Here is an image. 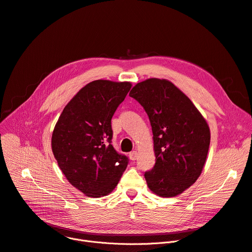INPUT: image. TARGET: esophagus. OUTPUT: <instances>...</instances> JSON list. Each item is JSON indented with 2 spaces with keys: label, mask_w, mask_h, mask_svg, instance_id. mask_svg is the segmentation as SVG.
<instances>
[{
  "label": "esophagus",
  "mask_w": 252,
  "mask_h": 252,
  "mask_svg": "<svg viewBox=\"0 0 252 252\" xmlns=\"http://www.w3.org/2000/svg\"><path fill=\"white\" fill-rule=\"evenodd\" d=\"M137 155H138L137 151H131V152H129V153H128L129 159H130V160H136V159H137Z\"/></svg>",
  "instance_id": "1"
}]
</instances>
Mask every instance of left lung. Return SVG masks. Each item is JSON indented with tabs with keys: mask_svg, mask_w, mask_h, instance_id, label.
Returning a JSON list of instances; mask_svg holds the SVG:
<instances>
[{
	"mask_svg": "<svg viewBox=\"0 0 252 252\" xmlns=\"http://www.w3.org/2000/svg\"><path fill=\"white\" fill-rule=\"evenodd\" d=\"M129 96L146 111L152 126L155 164L145 171L149 189L174 197L199 178L210 143L205 119L174 84L149 78L137 84Z\"/></svg>",
	"mask_w": 252,
	"mask_h": 252,
	"instance_id": "obj_1",
	"label": "left lung"
}]
</instances>
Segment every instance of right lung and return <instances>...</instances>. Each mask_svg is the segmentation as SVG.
Returning <instances> with one entry per match:
<instances>
[{
  "mask_svg": "<svg viewBox=\"0 0 252 252\" xmlns=\"http://www.w3.org/2000/svg\"><path fill=\"white\" fill-rule=\"evenodd\" d=\"M131 85L98 79L65 106L52 135V150L73 187L90 197L109 194L128 163L112 146L111 118Z\"/></svg>",
  "mask_w": 252,
  "mask_h": 252,
  "instance_id": "1",
  "label": "right lung"
}]
</instances>
